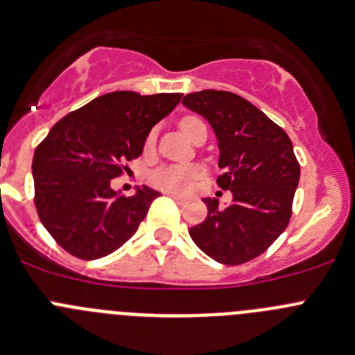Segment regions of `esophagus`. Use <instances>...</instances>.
<instances>
[{"label":"esophagus","mask_w":355,"mask_h":355,"mask_svg":"<svg viewBox=\"0 0 355 355\" xmlns=\"http://www.w3.org/2000/svg\"><path fill=\"white\" fill-rule=\"evenodd\" d=\"M166 194H168V196L173 198L175 201H178V203H184V201H185V198L180 196V194H175V193H166Z\"/></svg>","instance_id":"34e87169"}]
</instances>
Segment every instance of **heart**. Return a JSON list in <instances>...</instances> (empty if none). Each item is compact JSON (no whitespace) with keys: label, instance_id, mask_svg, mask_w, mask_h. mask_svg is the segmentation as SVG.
Segmentation results:
<instances>
[{"label":"heart","instance_id":"b5f03b06","mask_svg":"<svg viewBox=\"0 0 355 355\" xmlns=\"http://www.w3.org/2000/svg\"><path fill=\"white\" fill-rule=\"evenodd\" d=\"M198 122V118L185 116L182 118L180 129L184 130L185 136L189 134L191 125ZM155 145V130L148 132L145 139V148L150 150ZM203 175L201 166L198 164H166L159 166L155 170H152L146 177L150 185H154L157 189L166 191V193H177V194H187L193 191L194 184L198 178Z\"/></svg>","mask_w":355,"mask_h":355}]
</instances>
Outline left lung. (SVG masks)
<instances>
[{"label":"left lung","instance_id":"8db88e82","mask_svg":"<svg viewBox=\"0 0 355 355\" xmlns=\"http://www.w3.org/2000/svg\"><path fill=\"white\" fill-rule=\"evenodd\" d=\"M182 104L209 120L219 146L217 178L232 191V203L205 198V221L189 228L194 244L212 260L241 265L260 257L290 223L301 166L288 134L244 97L203 90Z\"/></svg>","mask_w":355,"mask_h":355}]
</instances>
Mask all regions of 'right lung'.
Instances as JSON below:
<instances>
[{
    "mask_svg": "<svg viewBox=\"0 0 355 355\" xmlns=\"http://www.w3.org/2000/svg\"><path fill=\"white\" fill-rule=\"evenodd\" d=\"M182 94L113 92L62 118L33 155L35 207L53 239L81 260H97L132 237L161 193L141 185L132 196L111 189L123 162L143 154L152 127Z\"/></svg>",
    "mask_w": 355,
    "mask_h": 355,
    "instance_id": "right-lung-1",
    "label": "right lung"
}]
</instances>
